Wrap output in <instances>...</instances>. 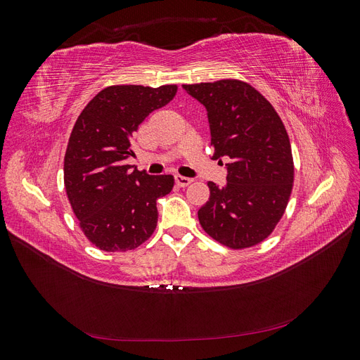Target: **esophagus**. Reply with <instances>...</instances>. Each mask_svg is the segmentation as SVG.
I'll return each instance as SVG.
<instances>
[{
    "mask_svg": "<svg viewBox=\"0 0 360 360\" xmlns=\"http://www.w3.org/2000/svg\"><path fill=\"white\" fill-rule=\"evenodd\" d=\"M192 183V179L188 177H183V176H176V184L179 188H186Z\"/></svg>",
    "mask_w": 360,
    "mask_h": 360,
    "instance_id": "obj_1",
    "label": "esophagus"
}]
</instances>
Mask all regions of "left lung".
<instances>
[{"label":"left lung","mask_w":360,"mask_h":360,"mask_svg":"<svg viewBox=\"0 0 360 360\" xmlns=\"http://www.w3.org/2000/svg\"><path fill=\"white\" fill-rule=\"evenodd\" d=\"M209 115L213 159L226 158L225 186L207 183L210 198L198 210L202 230L231 249L255 246L284 214L294 181L287 129L275 108L238 79L183 85Z\"/></svg>","instance_id":"obj_1"}]
</instances>
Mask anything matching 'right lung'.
I'll return each instance as SVG.
<instances>
[{
  "label": "right lung",
  "instance_id": "1",
  "mask_svg": "<svg viewBox=\"0 0 360 360\" xmlns=\"http://www.w3.org/2000/svg\"><path fill=\"white\" fill-rule=\"evenodd\" d=\"M177 85H111L79 114L64 155V188L82 233L106 252L148 240L158 225L156 201L172 191V176L130 169V141L148 114L169 103Z\"/></svg>",
  "mask_w": 360,
  "mask_h": 360
}]
</instances>
